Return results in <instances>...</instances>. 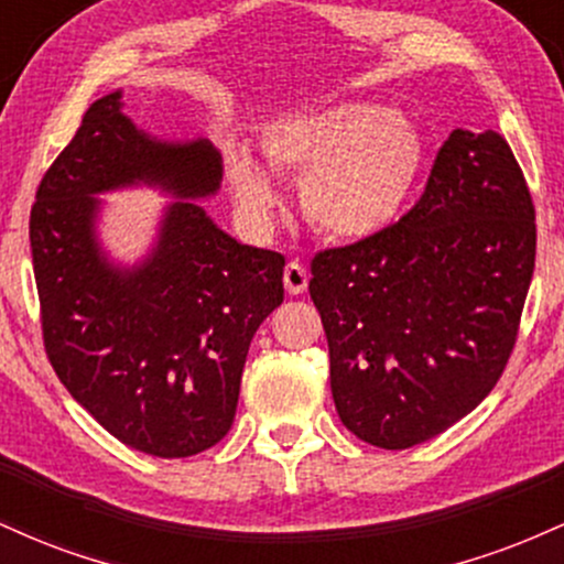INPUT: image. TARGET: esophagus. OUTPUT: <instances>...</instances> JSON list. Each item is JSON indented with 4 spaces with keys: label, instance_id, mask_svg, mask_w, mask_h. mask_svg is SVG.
<instances>
[{
    "label": "esophagus",
    "instance_id": "1",
    "mask_svg": "<svg viewBox=\"0 0 564 564\" xmlns=\"http://www.w3.org/2000/svg\"><path fill=\"white\" fill-rule=\"evenodd\" d=\"M307 281H310L307 268H304L302 262L291 260L286 264V270H283V286H286L289 294H302V291L307 289Z\"/></svg>",
    "mask_w": 564,
    "mask_h": 564
}]
</instances>
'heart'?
I'll list each match as a JSON object with an SVG mask.
<instances>
[{
    "label": "heart",
    "instance_id": "1",
    "mask_svg": "<svg viewBox=\"0 0 564 564\" xmlns=\"http://www.w3.org/2000/svg\"><path fill=\"white\" fill-rule=\"evenodd\" d=\"M275 172L304 180V212L334 238H368L400 215L422 170V140L400 113L371 102H336L289 116L262 134ZM228 177L238 206L257 223L273 217L281 193L270 174L236 153Z\"/></svg>",
    "mask_w": 564,
    "mask_h": 564
}]
</instances>
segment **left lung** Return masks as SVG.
<instances>
[{"label":"left lung","mask_w":564,"mask_h":564,"mask_svg":"<svg viewBox=\"0 0 564 564\" xmlns=\"http://www.w3.org/2000/svg\"><path fill=\"white\" fill-rule=\"evenodd\" d=\"M535 268V206L498 132L453 129L398 223L313 257L341 424L403 451L488 398Z\"/></svg>","instance_id":"left-lung-1"}]
</instances>
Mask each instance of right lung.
Instances as JSON below:
<instances>
[{"instance_id":"add662e5","label":"right lung","mask_w":564,"mask_h":564,"mask_svg":"<svg viewBox=\"0 0 564 564\" xmlns=\"http://www.w3.org/2000/svg\"><path fill=\"white\" fill-rule=\"evenodd\" d=\"M219 180L209 140H151L111 93L84 111L31 206L50 366L102 430L159 458L196 456L228 435L246 352L283 302L286 257L238 243L187 200L212 196ZM132 182L178 200L154 254L121 271L94 241V193Z\"/></svg>"}]
</instances>
